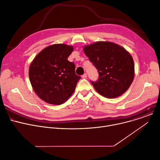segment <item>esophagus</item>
Here are the masks:
<instances>
[{
    "instance_id": "obj_1",
    "label": "esophagus",
    "mask_w": 160,
    "mask_h": 160,
    "mask_svg": "<svg viewBox=\"0 0 160 160\" xmlns=\"http://www.w3.org/2000/svg\"><path fill=\"white\" fill-rule=\"evenodd\" d=\"M82 78H84H84H87V74L86 73H84V74L82 75Z\"/></svg>"
}]
</instances>
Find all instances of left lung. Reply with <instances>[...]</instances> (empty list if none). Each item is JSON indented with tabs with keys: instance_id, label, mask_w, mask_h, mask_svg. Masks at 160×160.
<instances>
[{
	"instance_id": "left-lung-1",
	"label": "left lung",
	"mask_w": 160,
	"mask_h": 160,
	"mask_svg": "<svg viewBox=\"0 0 160 160\" xmlns=\"http://www.w3.org/2000/svg\"><path fill=\"white\" fill-rule=\"evenodd\" d=\"M84 52L99 73L91 83L105 98H115L124 93L134 78L132 57L123 47L114 42L99 41L84 47Z\"/></svg>"
}]
</instances>
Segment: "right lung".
Here are the masks:
<instances>
[{"mask_svg": "<svg viewBox=\"0 0 160 160\" xmlns=\"http://www.w3.org/2000/svg\"><path fill=\"white\" fill-rule=\"evenodd\" d=\"M73 46L55 44L36 55L29 68V78L36 94L52 105L67 101L81 79L75 72L74 63L68 61Z\"/></svg>", "mask_w": 160, "mask_h": 160, "instance_id": "add662e5", "label": "right lung"}]
</instances>
